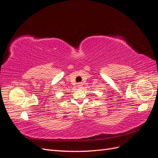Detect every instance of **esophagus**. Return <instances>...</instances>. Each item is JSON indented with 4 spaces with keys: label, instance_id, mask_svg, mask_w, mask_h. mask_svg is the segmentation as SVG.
<instances>
[{
    "label": "esophagus",
    "instance_id": "1",
    "mask_svg": "<svg viewBox=\"0 0 158 158\" xmlns=\"http://www.w3.org/2000/svg\"><path fill=\"white\" fill-rule=\"evenodd\" d=\"M78 86V88L80 89V88H81V87H82V84H78V86Z\"/></svg>",
    "mask_w": 158,
    "mask_h": 158
}]
</instances>
